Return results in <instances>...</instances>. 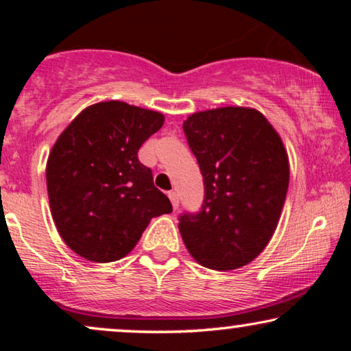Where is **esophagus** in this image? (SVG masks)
I'll list each match as a JSON object with an SVG mask.
<instances>
[{"instance_id": "esophagus-1", "label": "esophagus", "mask_w": 351, "mask_h": 351, "mask_svg": "<svg viewBox=\"0 0 351 351\" xmlns=\"http://www.w3.org/2000/svg\"><path fill=\"white\" fill-rule=\"evenodd\" d=\"M167 196H169V199H171V203H172V208H174L176 210L179 209V195H177L176 191H169V193H167Z\"/></svg>"}]
</instances>
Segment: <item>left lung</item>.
Returning <instances> with one entry per match:
<instances>
[{
	"mask_svg": "<svg viewBox=\"0 0 351 351\" xmlns=\"http://www.w3.org/2000/svg\"><path fill=\"white\" fill-rule=\"evenodd\" d=\"M204 180L201 210L179 217L190 256L217 271L247 265L270 241L289 186L280 134L261 112L222 107L184 121Z\"/></svg>",
	"mask_w": 351,
	"mask_h": 351,
	"instance_id": "left-lung-1",
	"label": "left lung"
}]
</instances>
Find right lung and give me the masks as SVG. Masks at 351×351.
Returning a JSON list of instances; mask_svg holds the SVG:
<instances>
[{
	"label": "right lung",
	"mask_w": 351,
	"mask_h": 351,
	"mask_svg": "<svg viewBox=\"0 0 351 351\" xmlns=\"http://www.w3.org/2000/svg\"><path fill=\"white\" fill-rule=\"evenodd\" d=\"M165 117L119 100L84 108L52 147L46 166L51 214L71 251L90 262L128 256L153 217L172 213L138 148Z\"/></svg>",
	"instance_id": "add662e5"
}]
</instances>
